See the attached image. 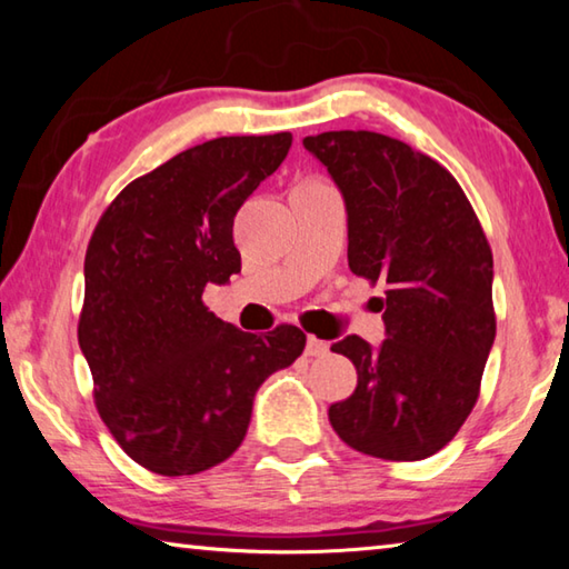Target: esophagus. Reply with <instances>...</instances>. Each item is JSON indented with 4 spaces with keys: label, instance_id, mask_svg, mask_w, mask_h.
<instances>
[{
    "label": "esophagus",
    "instance_id": "esophagus-1",
    "mask_svg": "<svg viewBox=\"0 0 569 569\" xmlns=\"http://www.w3.org/2000/svg\"><path fill=\"white\" fill-rule=\"evenodd\" d=\"M329 353V343L326 341H321V339H316V336H308V341H306V356H326Z\"/></svg>",
    "mask_w": 569,
    "mask_h": 569
}]
</instances>
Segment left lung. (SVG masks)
<instances>
[{
  "label": "left lung",
  "instance_id": "1",
  "mask_svg": "<svg viewBox=\"0 0 569 569\" xmlns=\"http://www.w3.org/2000/svg\"><path fill=\"white\" fill-rule=\"evenodd\" d=\"M341 188L349 268L387 286V339L346 336L359 383L329 421L361 455L417 461L457 437L479 399L495 343L492 248L451 172L407 142L371 130L303 140Z\"/></svg>",
  "mask_w": 569,
  "mask_h": 569
}]
</instances>
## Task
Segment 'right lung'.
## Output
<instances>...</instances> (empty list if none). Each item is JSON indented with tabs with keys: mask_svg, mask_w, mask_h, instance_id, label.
<instances>
[{
	"mask_svg": "<svg viewBox=\"0 0 569 569\" xmlns=\"http://www.w3.org/2000/svg\"><path fill=\"white\" fill-rule=\"evenodd\" d=\"M291 140L233 134L182 150L124 186L92 230L77 341L104 427L156 475L226 461L258 387L303 353L298 326L243 333L203 303L208 283L240 271L233 218Z\"/></svg>",
	"mask_w": 569,
	"mask_h": 569,
	"instance_id": "add662e5",
	"label": "right lung"
}]
</instances>
